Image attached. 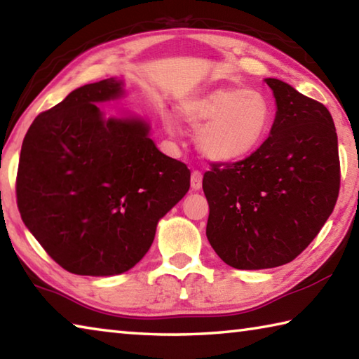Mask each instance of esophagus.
<instances>
[{
    "mask_svg": "<svg viewBox=\"0 0 359 359\" xmlns=\"http://www.w3.org/2000/svg\"><path fill=\"white\" fill-rule=\"evenodd\" d=\"M190 182H191L193 190H201V187H203V174L199 172V171H193Z\"/></svg>",
    "mask_w": 359,
    "mask_h": 359,
    "instance_id": "obj_1",
    "label": "esophagus"
}]
</instances>
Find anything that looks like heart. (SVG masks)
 <instances>
[{
    "mask_svg": "<svg viewBox=\"0 0 359 359\" xmlns=\"http://www.w3.org/2000/svg\"><path fill=\"white\" fill-rule=\"evenodd\" d=\"M180 114L196 133V145L204 158L214 163H236L250 156L264 142L272 125V106L259 90L223 85L191 96L180 106ZM166 128L177 125L168 115Z\"/></svg>",
    "mask_w": 359,
    "mask_h": 359,
    "instance_id": "heart-1",
    "label": "heart"
}]
</instances>
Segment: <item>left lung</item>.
Returning a JSON list of instances; mask_svg holds the SVG:
<instances>
[{"instance_id": "left-lung-1", "label": "left lung", "mask_w": 359, "mask_h": 359, "mask_svg": "<svg viewBox=\"0 0 359 359\" xmlns=\"http://www.w3.org/2000/svg\"><path fill=\"white\" fill-rule=\"evenodd\" d=\"M276 118L245 160L204 174L205 236L236 269H269L293 261L320 233L339 196L340 166L332 117L321 102L267 77Z\"/></svg>"}]
</instances>
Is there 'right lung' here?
Masks as SVG:
<instances>
[{
	"mask_svg": "<svg viewBox=\"0 0 359 359\" xmlns=\"http://www.w3.org/2000/svg\"><path fill=\"white\" fill-rule=\"evenodd\" d=\"M125 93L117 77L72 90L34 118L22 144V220L77 276L130 271L190 188V169L158 150L147 120L130 112L106 117L98 107Z\"/></svg>",
	"mask_w": 359,
	"mask_h": 359,
	"instance_id": "add662e5",
	"label": "right lung"
}]
</instances>
